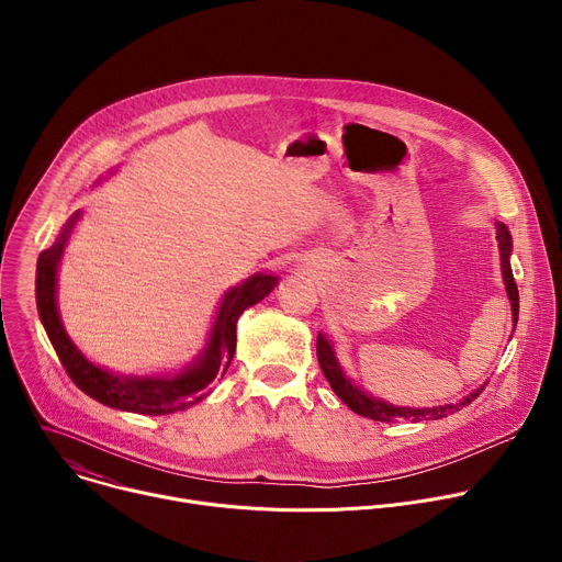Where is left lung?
Instances as JSON below:
<instances>
[{
	"mask_svg": "<svg viewBox=\"0 0 562 562\" xmlns=\"http://www.w3.org/2000/svg\"><path fill=\"white\" fill-rule=\"evenodd\" d=\"M496 239H498V251H501V271H503V282H505V291H507V297L512 302V319H514V329H516V323H518V286L514 282V273H512V265H509V258H512V233L509 228L503 224V222H496ZM315 349H317V362H319V369H323L325 378L329 380L331 389L336 391V395L342 400V403L356 412L358 416H364V418H371V420H378V423H395V420H412V423H420V420H440V418H447L456 412H460L462 407L471 405L473 400L480 395V391L485 389L477 386L473 389L469 395H464L462 400H458V403H451V405H438V407H397V405H391L386 403V400L382 397H375L371 393H367L364 389H360L342 369L338 356H336V347H334V340L327 338L325 334H317V342H315Z\"/></svg>",
	"mask_w": 562,
	"mask_h": 562,
	"instance_id": "8db88e82",
	"label": "left lung"
}]
</instances>
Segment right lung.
<instances>
[{"label":"right lung","mask_w":562,"mask_h":562,"mask_svg":"<svg viewBox=\"0 0 562 562\" xmlns=\"http://www.w3.org/2000/svg\"><path fill=\"white\" fill-rule=\"evenodd\" d=\"M79 215H82L79 211L72 213L64 224V228L59 231L55 245L40 254L37 276H35V297H37L40 319L66 373L87 395L120 412H131L142 416H167V414L184 412L198 405L202 397H206L209 384L217 375H224L233 360L235 342H237V336H235L237 317L243 315L249 306L265 300L276 289L280 278L271 273H256L249 280L228 289L217 306L215 323L209 334L206 347L189 367L176 373H157V375L115 373L106 367L91 362L82 351L77 349V345L68 338L61 325L59 308H57V269Z\"/></svg>","instance_id":"obj_1"}]
</instances>
